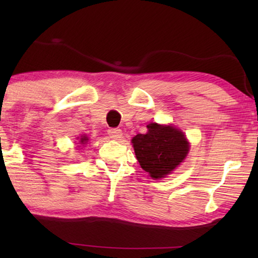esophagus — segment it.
Listing matches in <instances>:
<instances>
[{
  "instance_id": "34e87169",
  "label": "esophagus",
  "mask_w": 258,
  "mask_h": 258,
  "mask_svg": "<svg viewBox=\"0 0 258 258\" xmlns=\"http://www.w3.org/2000/svg\"><path fill=\"white\" fill-rule=\"evenodd\" d=\"M108 135L110 139L115 140V141H118L121 140L123 137V134H122V130L118 129V128H112V129H109L108 130Z\"/></svg>"
}]
</instances>
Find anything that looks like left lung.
<instances>
[{
	"label": "left lung",
	"instance_id": "left-lung-1",
	"mask_svg": "<svg viewBox=\"0 0 258 258\" xmlns=\"http://www.w3.org/2000/svg\"><path fill=\"white\" fill-rule=\"evenodd\" d=\"M147 128L148 133L132 140L136 158L151 178H163L184 161L189 142L184 134L172 125L150 123Z\"/></svg>",
	"mask_w": 258,
	"mask_h": 258
}]
</instances>
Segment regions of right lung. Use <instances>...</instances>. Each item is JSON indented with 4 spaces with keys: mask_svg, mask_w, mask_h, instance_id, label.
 I'll return each instance as SVG.
<instances>
[{
    "mask_svg": "<svg viewBox=\"0 0 258 258\" xmlns=\"http://www.w3.org/2000/svg\"><path fill=\"white\" fill-rule=\"evenodd\" d=\"M87 141H88V137L83 136V137H81V140H80V143H81V144H86Z\"/></svg>",
    "mask_w": 258,
    "mask_h": 258,
    "instance_id": "add662e5",
    "label": "right lung"
}]
</instances>
